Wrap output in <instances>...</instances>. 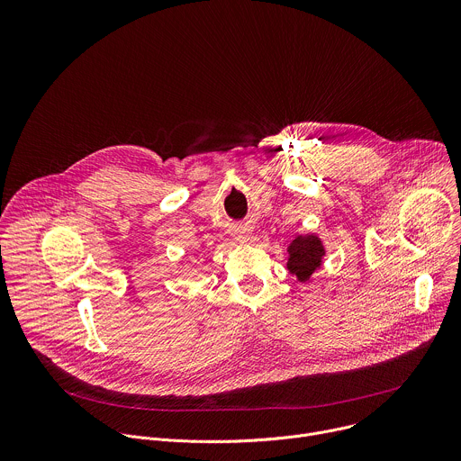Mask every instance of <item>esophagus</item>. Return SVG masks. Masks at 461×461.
I'll list each match as a JSON object with an SVG mask.
<instances>
[{"instance_id": "obj_1", "label": "esophagus", "mask_w": 461, "mask_h": 461, "mask_svg": "<svg viewBox=\"0 0 461 461\" xmlns=\"http://www.w3.org/2000/svg\"><path fill=\"white\" fill-rule=\"evenodd\" d=\"M235 237H237V240L246 242V240H249V230H237Z\"/></svg>"}]
</instances>
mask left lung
<instances>
[{
	"label": "left lung",
	"instance_id": "8db88e82",
	"mask_svg": "<svg viewBox=\"0 0 461 461\" xmlns=\"http://www.w3.org/2000/svg\"><path fill=\"white\" fill-rule=\"evenodd\" d=\"M324 255L322 242L315 235H297L288 246V265L286 268L301 283L310 281L312 274L321 267Z\"/></svg>",
	"mask_w": 461,
	"mask_h": 461
}]
</instances>
